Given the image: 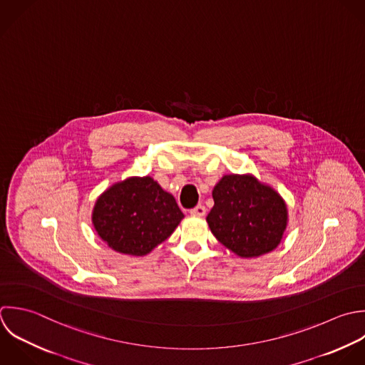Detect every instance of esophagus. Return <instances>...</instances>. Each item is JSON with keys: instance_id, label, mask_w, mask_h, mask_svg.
Segmentation results:
<instances>
[{"instance_id": "obj_1", "label": "esophagus", "mask_w": 365, "mask_h": 365, "mask_svg": "<svg viewBox=\"0 0 365 365\" xmlns=\"http://www.w3.org/2000/svg\"><path fill=\"white\" fill-rule=\"evenodd\" d=\"M190 215H193V216H205L206 215V207L203 205H197L196 207H193L190 210Z\"/></svg>"}]
</instances>
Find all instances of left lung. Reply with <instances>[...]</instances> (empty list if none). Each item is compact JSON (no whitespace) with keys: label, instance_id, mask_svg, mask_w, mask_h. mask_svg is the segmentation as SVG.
<instances>
[{"label":"left lung","instance_id":"1","mask_svg":"<svg viewBox=\"0 0 365 365\" xmlns=\"http://www.w3.org/2000/svg\"><path fill=\"white\" fill-rule=\"evenodd\" d=\"M206 220L213 236L242 259L277 249L289 223L284 199L253 175H225L212 192Z\"/></svg>","mask_w":365,"mask_h":365}]
</instances>
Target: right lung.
<instances>
[{
  "label": "right lung",
  "mask_w": 365,
  "mask_h": 365,
  "mask_svg": "<svg viewBox=\"0 0 365 365\" xmlns=\"http://www.w3.org/2000/svg\"><path fill=\"white\" fill-rule=\"evenodd\" d=\"M185 217L175 197L150 176L113 183L95 202L92 225L106 245L122 255L146 256Z\"/></svg>",
  "instance_id": "1"
}]
</instances>
